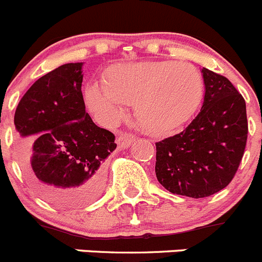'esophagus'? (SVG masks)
I'll list each match as a JSON object with an SVG mask.
<instances>
[{"mask_svg":"<svg viewBox=\"0 0 262 262\" xmlns=\"http://www.w3.org/2000/svg\"><path fill=\"white\" fill-rule=\"evenodd\" d=\"M135 140H136V137H135L134 135L126 134L125 132V134H121L120 136H118L117 142L122 149H126V147L131 146V144L135 141Z\"/></svg>","mask_w":262,"mask_h":262,"instance_id":"34e87169","label":"esophagus"}]
</instances>
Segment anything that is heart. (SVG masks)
<instances>
[{"label": "heart", "mask_w": 262, "mask_h": 262, "mask_svg": "<svg viewBox=\"0 0 262 262\" xmlns=\"http://www.w3.org/2000/svg\"><path fill=\"white\" fill-rule=\"evenodd\" d=\"M104 84L86 89L90 110L115 121L122 116L125 105L134 104L140 125L151 132H168L185 125L204 95L199 70L173 61L116 64L105 72Z\"/></svg>", "instance_id": "b5f03b06"}]
</instances>
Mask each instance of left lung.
I'll return each instance as SVG.
<instances>
[{
  "mask_svg": "<svg viewBox=\"0 0 262 262\" xmlns=\"http://www.w3.org/2000/svg\"><path fill=\"white\" fill-rule=\"evenodd\" d=\"M205 95L199 115L182 132L157 146L155 173L176 195L208 198L227 187L245 154L246 102L223 75L203 69Z\"/></svg>",
  "mask_w": 262,
  "mask_h": 262,
  "instance_id": "1",
  "label": "left lung"
}]
</instances>
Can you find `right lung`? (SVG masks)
<instances>
[{
	"label": "right lung",
	"mask_w": 262,
	"mask_h": 262,
	"mask_svg": "<svg viewBox=\"0 0 262 262\" xmlns=\"http://www.w3.org/2000/svg\"><path fill=\"white\" fill-rule=\"evenodd\" d=\"M82 63H66L38 79L15 111L16 149L33 187L46 200L82 205L102 191L115 135L85 112Z\"/></svg>",
	"instance_id": "right-lung-1"
}]
</instances>
